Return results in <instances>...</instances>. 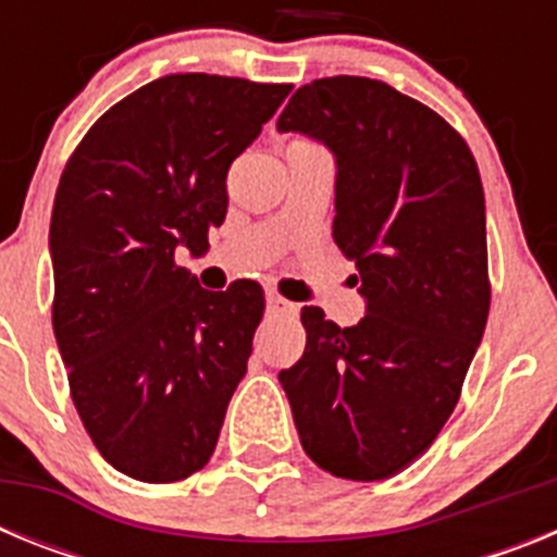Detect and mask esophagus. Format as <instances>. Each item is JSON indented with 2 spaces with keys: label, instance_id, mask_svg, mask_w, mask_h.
Returning a JSON list of instances; mask_svg holds the SVG:
<instances>
[{
  "label": "esophagus",
  "instance_id": "34e87169",
  "mask_svg": "<svg viewBox=\"0 0 557 557\" xmlns=\"http://www.w3.org/2000/svg\"><path fill=\"white\" fill-rule=\"evenodd\" d=\"M268 309L275 314H298V304L287 301V298L275 293V289H270L268 293Z\"/></svg>",
  "mask_w": 557,
  "mask_h": 557
}]
</instances>
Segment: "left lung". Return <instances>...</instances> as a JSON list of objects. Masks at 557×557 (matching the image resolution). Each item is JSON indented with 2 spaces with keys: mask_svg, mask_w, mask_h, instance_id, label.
I'll return each instance as SVG.
<instances>
[{
  "mask_svg": "<svg viewBox=\"0 0 557 557\" xmlns=\"http://www.w3.org/2000/svg\"><path fill=\"white\" fill-rule=\"evenodd\" d=\"M275 127L332 147V234L368 301L346 329L304 307L307 348L278 382L323 471L387 480L444 430L488 321L480 170L441 113L368 77L307 83Z\"/></svg>",
  "mask_w": 557,
  "mask_h": 557,
  "instance_id": "left-lung-1",
  "label": "left lung"
}]
</instances>
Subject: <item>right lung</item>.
Listing matches in <instances>:
<instances>
[{"label": "right lung", "instance_id": "add662e5", "mask_svg": "<svg viewBox=\"0 0 557 557\" xmlns=\"http://www.w3.org/2000/svg\"><path fill=\"white\" fill-rule=\"evenodd\" d=\"M289 83L191 72L136 88L69 156L52 206V329L91 444L141 482H178L214 455L264 314L256 282L209 293L175 250L209 248L231 161Z\"/></svg>", "mask_w": 557, "mask_h": 557}]
</instances>
